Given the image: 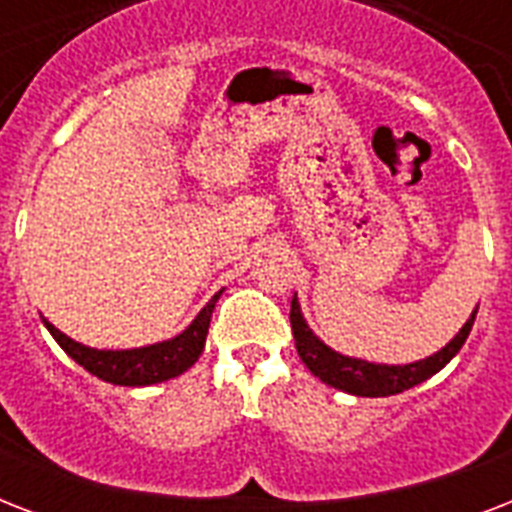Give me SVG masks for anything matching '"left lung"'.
I'll use <instances>...</instances> for the list:
<instances>
[{"mask_svg":"<svg viewBox=\"0 0 512 512\" xmlns=\"http://www.w3.org/2000/svg\"><path fill=\"white\" fill-rule=\"evenodd\" d=\"M476 313L478 308L470 313V319L462 324L460 332L446 342L444 348L436 350L433 356L414 361V364H374V361H364V358L337 353V350L329 348L327 342L313 335V329L308 327V321L300 311L297 295L292 297L289 321H292L297 353L303 358V364L311 369V374H316L321 382H327V385L342 390V393H350V396L382 398L404 393V390L414 388V385H420L436 372H441L468 340Z\"/></svg>","mask_w":512,"mask_h":512,"instance_id":"8db88e82","label":"left lung"}]
</instances>
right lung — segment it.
Listing matches in <instances>:
<instances>
[{
    "label": "right lung",
    "instance_id": "obj_1",
    "mask_svg": "<svg viewBox=\"0 0 512 512\" xmlns=\"http://www.w3.org/2000/svg\"><path fill=\"white\" fill-rule=\"evenodd\" d=\"M220 295H223V289L172 340H162L154 342V345H143V348L130 350L90 348V345H82V342L63 335L47 319L42 321L44 327L50 329V335L55 337L60 348L66 350L76 364L84 366L90 374H95L98 380L111 382V385H124V388H143V385H156V382L172 380L177 374L188 372L199 361L204 342H207L209 319H212V311H215V303Z\"/></svg>",
    "mask_w": 512,
    "mask_h": 512
}]
</instances>
